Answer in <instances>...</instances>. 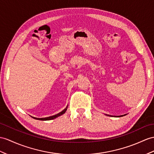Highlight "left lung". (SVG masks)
I'll use <instances>...</instances> for the list:
<instances>
[{
    "label": "left lung",
    "instance_id": "obj_1",
    "mask_svg": "<svg viewBox=\"0 0 154 154\" xmlns=\"http://www.w3.org/2000/svg\"><path fill=\"white\" fill-rule=\"evenodd\" d=\"M105 115H106V116H110V115H107V114H105ZM125 115H127V114H124V115H122V116H116V117H122V116H125Z\"/></svg>",
    "mask_w": 154,
    "mask_h": 154
}]
</instances>
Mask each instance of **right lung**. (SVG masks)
Returning a JSON list of instances; mask_svg holds the SVG:
<instances>
[{
    "mask_svg": "<svg viewBox=\"0 0 154 154\" xmlns=\"http://www.w3.org/2000/svg\"><path fill=\"white\" fill-rule=\"evenodd\" d=\"M67 108H68V105H67L66 106V108H65L64 110H63V111H61V112H59V113L55 114V115H54V116H49V117H46V118H35V117H32V116H31V117L34 119H38V120H42V121H48V120H51V119H55L57 118V117H59V116L63 115V114L65 113V112L67 110Z\"/></svg>",
    "mask_w": 154,
    "mask_h": 154,
    "instance_id": "add662e5",
    "label": "right lung"
}]
</instances>
